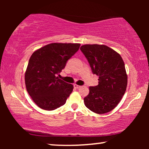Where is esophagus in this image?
Listing matches in <instances>:
<instances>
[{"label":"esophagus","mask_w":149,"mask_h":149,"mask_svg":"<svg viewBox=\"0 0 149 149\" xmlns=\"http://www.w3.org/2000/svg\"><path fill=\"white\" fill-rule=\"evenodd\" d=\"M74 88H76V89H79V88H80L81 86H80V85H77V84H74Z\"/></svg>","instance_id":"obj_1"}]
</instances>
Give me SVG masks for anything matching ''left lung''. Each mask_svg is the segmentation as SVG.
I'll return each mask as SVG.
<instances>
[{
    "mask_svg": "<svg viewBox=\"0 0 149 149\" xmlns=\"http://www.w3.org/2000/svg\"><path fill=\"white\" fill-rule=\"evenodd\" d=\"M80 49L87 58L93 74L99 77L98 85L89 87L85 107L97 114L111 111L125 92L127 84L125 64L121 56L108 46L85 45Z\"/></svg>",
    "mask_w": 149,
    "mask_h": 149,
    "instance_id": "8db88e82",
    "label": "left lung"
}]
</instances>
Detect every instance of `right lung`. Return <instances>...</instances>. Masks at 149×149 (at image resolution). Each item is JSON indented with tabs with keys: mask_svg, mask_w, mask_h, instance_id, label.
I'll use <instances>...</instances> for the list:
<instances>
[{
	"mask_svg": "<svg viewBox=\"0 0 149 149\" xmlns=\"http://www.w3.org/2000/svg\"><path fill=\"white\" fill-rule=\"evenodd\" d=\"M79 43H51L34 52L25 73L26 89L40 109L53 111L62 107L72 93L73 85L57 75L80 47Z\"/></svg>",
	"mask_w": 149,
	"mask_h": 149,
	"instance_id": "obj_1",
	"label": "right lung"
}]
</instances>
